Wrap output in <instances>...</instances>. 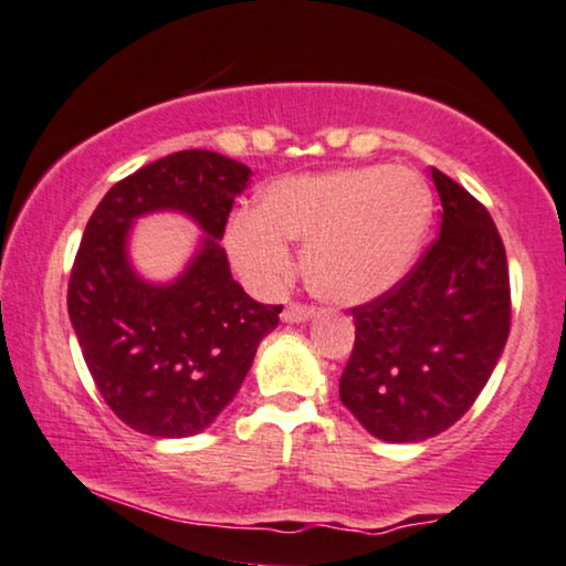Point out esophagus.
I'll use <instances>...</instances> for the list:
<instances>
[{"instance_id":"1","label":"esophagus","mask_w":566,"mask_h":566,"mask_svg":"<svg viewBox=\"0 0 566 566\" xmlns=\"http://www.w3.org/2000/svg\"><path fill=\"white\" fill-rule=\"evenodd\" d=\"M315 315L313 307H305V305H290L284 307L282 313V321L284 323H307Z\"/></svg>"}]
</instances>
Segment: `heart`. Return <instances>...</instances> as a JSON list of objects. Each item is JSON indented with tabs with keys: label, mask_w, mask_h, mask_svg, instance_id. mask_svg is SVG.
<instances>
[{
	"label": "heart",
	"mask_w": 566,
	"mask_h": 566,
	"mask_svg": "<svg viewBox=\"0 0 566 566\" xmlns=\"http://www.w3.org/2000/svg\"><path fill=\"white\" fill-rule=\"evenodd\" d=\"M432 222V191L403 165L290 176L259 193L255 212L224 228V248L248 290L276 295L292 276L287 245L303 248V274L323 303H373L409 274Z\"/></svg>",
	"instance_id": "heart-1"
}]
</instances>
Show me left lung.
<instances>
[{
	"label": "left lung",
	"mask_w": 566,
	"mask_h": 566,
	"mask_svg": "<svg viewBox=\"0 0 566 566\" xmlns=\"http://www.w3.org/2000/svg\"><path fill=\"white\" fill-rule=\"evenodd\" d=\"M440 238L394 290L352 311L354 349L338 396L382 442L453 427L494 373L510 334L507 255L492 217L432 168Z\"/></svg>",
	"instance_id": "left-lung-1"
}]
</instances>
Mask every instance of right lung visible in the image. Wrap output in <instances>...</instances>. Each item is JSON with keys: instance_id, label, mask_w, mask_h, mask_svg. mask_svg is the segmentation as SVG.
Masks as SVG:
<instances>
[{"instance_id": "right-lung-1", "label": "right lung", "mask_w": 566, "mask_h": 566, "mask_svg": "<svg viewBox=\"0 0 566 566\" xmlns=\"http://www.w3.org/2000/svg\"><path fill=\"white\" fill-rule=\"evenodd\" d=\"M251 168L209 149H184L118 180L90 217L70 276V321L113 413L153 437H193L243 386L282 305H261L232 279L220 245ZM176 211L206 232L168 283L130 263L133 222Z\"/></svg>"}]
</instances>
